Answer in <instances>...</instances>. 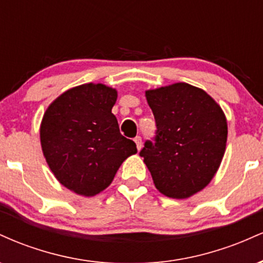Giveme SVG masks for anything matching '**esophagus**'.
I'll list each match as a JSON object with an SVG mask.
<instances>
[{
  "label": "esophagus",
  "mask_w": 263,
  "mask_h": 263,
  "mask_svg": "<svg viewBox=\"0 0 263 263\" xmlns=\"http://www.w3.org/2000/svg\"><path fill=\"white\" fill-rule=\"evenodd\" d=\"M134 141H135L136 146H137V149L140 151L141 147H142V137H141V136H137V137H136Z\"/></svg>",
  "instance_id": "esophagus-1"
}]
</instances>
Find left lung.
<instances>
[{"instance_id":"1","label":"left lung","mask_w":263,"mask_h":263,"mask_svg":"<svg viewBox=\"0 0 263 263\" xmlns=\"http://www.w3.org/2000/svg\"><path fill=\"white\" fill-rule=\"evenodd\" d=\"M146 98L157 131L140 156L162 194L192 197L219 170L228 140L225 115L204 90L186 83L147 90Z\"/></svg>"}]
</instances>
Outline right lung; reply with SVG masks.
I'll return each instance as SVG.
<instances>
[{
	"label": "right lung",
	"mask_w": 263,
	"mask_h": 263,
	"mask_svg": "<svg viewBox=\"0 0 263 263\" xmlns=\"http://www.w3.org/2000/svg\"><path fill=\"white\" fill-rule=\"evenodd\" d=\"M116 99L112 87L84 84L62 93L44 112L45 161L57 179L79 195L93 197L106 189L122 162L137 153L111 112Z\"/></svg>",
	"instance_id": "1"
}]
</instances>
